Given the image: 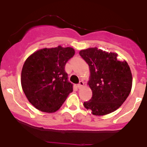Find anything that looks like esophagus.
Instances as JSON below:
<instances>
[{
    "instance_id": "obj_1",
    "label": "esophagus",
    "mask_w": 147,
    "mask_h": 147,
    "mask_svg": "<svg viewBox=\"0 0 147 147\" xmlns=\"http://www.w3.org/2000/svg\"><path fill=\"white\" fill-rule=\"evenodd\" d=\"M83 84H84V82H83V81H82V80L80 81V82L78 84V87L79 89L81 88V87H82L83 86Z\"/></svg>"
}]
</instances>
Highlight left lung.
<instances>
[{"label":"left lung","instance_id":"1","mask_svg":"<svg viewBox=\"0 0 147 147\" xmlns=\"http://www.w3.org/2000/svg\"><path fill=\"white\" fill-rule=\"evenodd\" d=\"M90 67L88 84L92 96L83 105L94 115H105L121 106L131 92L132 76L127 62L119 61L117 54L97 47L80 52Z\"/></svg>","mask_w":147,"mask_h":147}]
</instances>
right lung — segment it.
<instances>
[{"label": "right lung", "mask_w": 147, "mask_h": 147, "mask_svg": "<svg viewBox=\"0 0 147 147\" xmlns=\"http://www.w3.org/2000/svg\"><path fill=\"white\" fill-rule=\"evenodd\" d=\"M74 55L72 47L57 46L38 50L26 60L21 72L22 88L36 109L56 112L73 91L65 67Z\"/></svg>", "instance_id": "add662e5"}]
</instances>
